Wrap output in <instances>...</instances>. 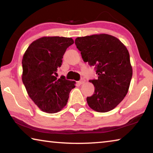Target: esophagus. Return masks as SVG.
Returning a JSON list of instances; mask_svg holds the SVG:
<instances>
[{
    "instance_id": "1",
    "label": "esophagus",
    "mask_w": 153,
    "mask_h": 153,
    "mask_svg": "<svg viewBox=\"0 0 153 153\" xmlns=\"http://www.w3.org/2000/svg\"><path fill=\"white\" fill-rule=\"evenodd\" d=\"M85 81H86V80H85L84 78H82L81 80H79V81L78 82V83H79V84H84V83L85 82Z\"/></svg>"
}]
</instances>
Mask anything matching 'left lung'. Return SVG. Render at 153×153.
Listing matches in <instances>:
<instances>
[{"mask_svg":"<svg viewBox=\"0 0 153 153\" xmlns=\"http://www.w3.org/2000/svg\"><path fill=\"white\" fill-rule=\"evenodd\" d=\"M84 62L94 66L97 79H90L94 92L87 97L92 109L100 113L113 110L128 92L132 67L126 46L115 36L100 33L78 37L75 40Z\"/></svg>","mask_w":153,"mask_h":153,"instance_id":"obj_1","label":"left lung"}]
</instances>
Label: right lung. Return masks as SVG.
<instances>
[{
    "mask_svg": "<svg viewBox=\"0 0 153 153\" xmlns=\"http://www.w3.org/2000/svg\"><path fill=\"white\" fill-rule=\"evenodd\" d=\"M74 42L71 38L42 37L33 41L23 56V83L31 99L44 112L60 111L76 86V82L63 76L57 78L56 73L67 48Z\"/></svg>",
    "mask_w": 153,
    "mask_h": 153,
    "instance_id": "right-lung-1",
    "label": "right lung"
}]
</instances>
